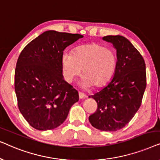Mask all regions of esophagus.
<instances>
[{
    "label": "esophagus",
    "instance_id": "esophagus-1",
    "mask_svg": "<svg viewBox=\"0 0 160 160\" xmlns=\"http://www.w3.org/2000/svg\"><path fill=\"white\" fill-rule=\"evenodd\" d=\"M78 95H79L80 99H84V98H86L87 97V96L85 95V94L81 92H78Z\"/></svg>",
    "mask_w": 160,
    "mask_h": 160
}]
</instances>
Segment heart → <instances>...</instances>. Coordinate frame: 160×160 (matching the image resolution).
Listing matches in <instances>:
<instances>
[{
  "label": "heart",
  "mask_w": 160,
  "mask_h": 160,
  "mask_svg": "<svg viewBox=\"0 0 160 160\" xmlns=\"http://www.w3.org/2000/svg\"><path fill=\"white\" fill-rule=\"evenodd\" d=\"M63 73L67 82H71L82 73L79 84L82 88H100L112 79L117 68L116 52L96 43L80 46L73 54L64 52L61 58Z\"/></svg>",
  "instance_id": "heart-1"
}]
</instances>
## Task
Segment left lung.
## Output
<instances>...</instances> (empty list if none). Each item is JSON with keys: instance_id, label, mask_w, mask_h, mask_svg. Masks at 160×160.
<instances>
[{"instance_id": "obj_1", "label": "left lung", "mask_w": 160, "mask_h": 160, "mask_svg": "<svg viewBox=\"0 0 160 160\" xmlns=\"http://www.w3.org/2000/svg\"><path fill=\"white\" fill-rule=\"evenodd\" d=\"M102 40L117 50V68L108 84L95 95L98 109L89 117L96 129L117 131L132 119L141 106L146 87V65L143 57L128 39L122 36H106Z\"/></svg>"}]
</instances>
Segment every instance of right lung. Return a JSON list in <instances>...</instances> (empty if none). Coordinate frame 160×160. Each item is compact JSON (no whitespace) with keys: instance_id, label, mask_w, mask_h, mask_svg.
<instances>
[{"instance_id":"1","label":"right lung","mask_w":160,"mask_h":160,"mask_svg":"<svg viewBox=\"0 0 160 160\" xmlns=\"http://www.w3.org/2000/svg\"><path fill=\"white\" fill-rule=\"evenodd\" d=\"M83 37L48 30L30 41L19 54L15 93L19 111L36 130L58 128L78 101V92L64 80L61 58L65 48Z\"/></svg>"}]
</instances>
